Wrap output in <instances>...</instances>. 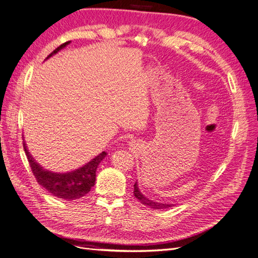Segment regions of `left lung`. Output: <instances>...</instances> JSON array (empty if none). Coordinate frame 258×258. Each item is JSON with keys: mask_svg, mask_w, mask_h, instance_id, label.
Instances as JSON below:
<instances>
[{"mask_svg": "<svg viewBox=\"0 0 258 258\" xmlns=\"http://www.w3.org/2000/svg\"><path fill=\"white\" fill-rule=\"evenodd\" d=\"M134 196L136 197L137 200H140L142 205H145L152 209H156V210H158V209H168V208L172 207V205H168V203H160V202H156V201L147 199L145 196L142 195V192L139 189V184H137V182H135V184H134Z\"/></svg>", "mask_w": 258, "mask_h": 258, "instance_id": "obj_1", "label": "left lung"}]
</instances>
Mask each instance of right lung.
I'll return each instance as SVG.
<instances>
[{"instance_id": "right-lung-1", "label": "right lung", "mask_w": 258, "mask_h": 258, "mask_svg": "<svg viewBox=\"0 0 258 258\" xmlns=\"http://www.w3.org/2000/svg\"><path fill=\"white\" fill-rule=\"evenodd\" d=\"M69 44L70 41H66V43L56 48L47 57V59L52 55H55V53H57L59 50L62 49V48ZM23 145L29 166H31L32 171L37 182L52 196L68 201L77 200L79 198L85 197L91 190L95 183V171H97L99 164L106 156V153L102 152L97 157H94L88 164L80 167V168L74 171L59 173L44 169L38 163H36L35 159L32 157V155L29 154L25 142L23 143Z\"/></svg>"}]
</instances>
